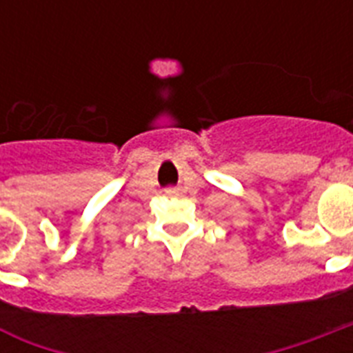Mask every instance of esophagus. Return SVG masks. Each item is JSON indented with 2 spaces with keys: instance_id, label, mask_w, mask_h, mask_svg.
I'll return each mask as SVG.
<instances>
[{
  "instance_id": "34e87169",
  "label": "esophagus",
  "mask_w": 353,
  "mask_h": 353,
  "mask_svg": "<svg viewBox=\"0 0 353 353\" xmlns=\"http://www.w3.org/2000/svg\"><path fill=\"white\" fill-rule=\"evenodd\" d=\"M166 194H168V196H177V190L176 188H168V190H166Z\"/></svg>"
}]
</instances>
